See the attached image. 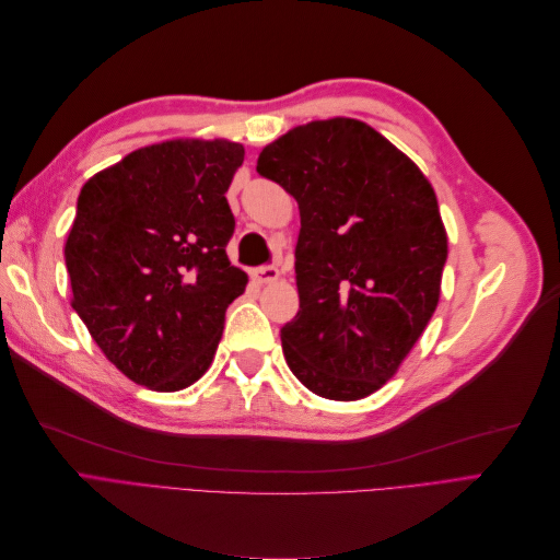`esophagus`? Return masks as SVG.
<instances>
[{
  "instance_id": "esophagus-1",
  "label": "esophagus",
  "mask_w": 560,
  "mask_h": 560,
  "mask_svg": "<svg viewBox=\"0 0 560 560\" xmlns=\"http://www.w3.org/2000/svg\"><path fill=\"white\" fill-rule=\"evenodd\" d=\"M252 276H254V280H257V282L266 284V282L278 280L280 278V270L276 266H259V268L252 270Z\"/></svg>"
}]
</instances>
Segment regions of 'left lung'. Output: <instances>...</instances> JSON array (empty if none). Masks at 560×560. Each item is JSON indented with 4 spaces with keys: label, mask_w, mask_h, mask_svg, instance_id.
<instances>
[{
    "label": "left lung",
    "mask_w": 560,
    "mask_h": 560,
    "mask_svg": "<svg viewBox=\"0 0 560 560\" xmlns=\"http://www.w3.org/2000/svg\"><path fill=\"white\" fill-rule=\"evenodd\" d=\"M257 173L299 202V313L280 329L311 393L352 401L395 376L439 303L448 243L418 165L354 118L268 144Z\"/></svg>",
    "instance_id": "obj_1"
}]
</instances>
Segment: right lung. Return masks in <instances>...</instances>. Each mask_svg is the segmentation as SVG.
Segmentation results:
<instances>
[{
	"mask_svg": "<svg viewBox=\"0 0 560 560\" xmlns=\"http://www.w3.org/2000/svg\"><path fill=\"white\" fill-rule=\"evenodd\" d=\"M243 159L238 142L171 140L83 184L65 243L72 308L135 383L175 393L212 364L247 284L226 257V191Z\"/></svg>",
	"mask_w": 560,
	"mask_h": 560,
	"instance_id": "add662e5",
	"label": "right lung"
}]
</instances>
